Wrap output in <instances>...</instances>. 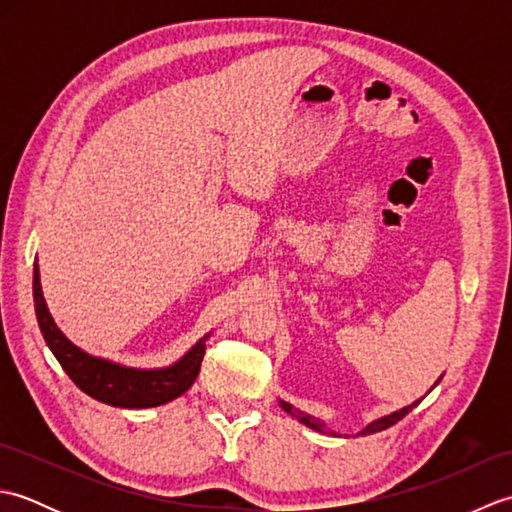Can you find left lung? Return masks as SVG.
I'll use <instances>...</instances> for the list:
<instances>
[{"instance_id":"left-lung-1","label":"left lung","mask_w":512,"mask_h":512,"mask_svg":"<svg viewBox=\"0 0 512 512\" xmlns=\"http://www.w3.org/2000/svg\"><path fill=\"white\" fill-rule=\"evenodd\" d=\"M440 378H442V376H440ZM440 378H438V383H440ZM438 383H436V385H438ZM436 385H433V387H436ZM433 387H431V389H433ZM431 389H429V391H431ZM420 400H422V398H420ZM420 400L411 402V405L402 407V409H398V411H394V413H389V416H383V418H378V420H374V422H369L367 427L361 431V436H369V433L383 431V429L391 427V424H396L398 420L405 418L407 413H409L413 407H418V405H420ZM279 405H281V409H284L286 413H290L292 418H297L301 424H306V427H310V429H314V431H319V433H332V436H336V431L325 429V424H323L319 418L310 416V413H303V411H299L297 407H292L290 402H286V400H279Z\"/></svg>"}]
</instances>
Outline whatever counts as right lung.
Segmentation results:
<instances>
[{
    "mask_svg": "<svg viewBox=\"0 0 512 512\" xmlns=\"http://www.w3.org/2000/svg\"><path fill=\"white\" fill-rule=\"evenodd\" d=\"M32 297H35V312L41 334L52 354L57 356V361L65 369V374L72 378V383L94 400L123 409H147L167 405V402L182 396L200 374L206 341H209L211 334H204L180 361L169 367H127L107 361V358L88 354L81 347H76L57 328V323H54L46 306V299H43L37 264L35 275H32Z\"/></svg>",
    "mask_w": 512,
    "mask_h": 512,
    "instance_id": "obj_1",
    "label": "right lung"
}]
</instances>
